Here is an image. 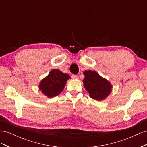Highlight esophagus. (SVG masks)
Instances as JSON below:
<instances>
[{"instance_id": "esophagus-1", "label": "esophagus", "mask_w": 147, "mask_h": 147, "mask_svg": "<svg viewBox=\"0 0 147 147\" xmlns=\"http://www.w3.org/2000/svg\"><path fill=\"white\" fill-rule=\"evenodd\" d=\"M72 78H73V79H78V76L77 75H74V74H73V75H72Z\"/></svg>"}]
</instances>
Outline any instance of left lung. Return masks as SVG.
Segmentation results:
<instances>
[{"mask_svg":"<svg viewBox=\"0 0 147 147\" xmlns=\"http://www.w3.org/2000/svg\"><path fill=\"white\" fill-rule=\"evenodd\" d=\"M83 74L84 86L91 98L101 100L110 94L112 86L106 79L101 77L95 71L86 70Z\"/></svg>","mask_w":147,"mask_h":147,"instance_id":"left-lung-1","label":"left lung"}]
</instances>
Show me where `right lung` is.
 Listing matches in <instances>:
<instances>
[{"mask_svg": "<svg viewBox=\"0 0 147 147\" xmlns=\"http://www.w3.org/2000/svg\"><path fill=\"white\" fill-rule=\"evenodd\" d=\"M70 78L68 74L61 72L58 69H53L40 82V90L49 98H52L63 90L67 80Z\"/></svg>", "mask_w": 147, "mask_h": 147, "instance_id": "add662e5", "label": "right lung"}]
</instances>
